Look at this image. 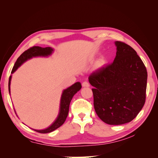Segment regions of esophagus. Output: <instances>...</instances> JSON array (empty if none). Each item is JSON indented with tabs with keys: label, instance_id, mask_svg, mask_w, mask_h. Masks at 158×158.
I'll use <instances>...</instances> for the list:
<instances>
[{
	"label": "esophagus",
	"instance_id": "1",
	"mask_svg": "<svg viewBox=\"0 0 158 158\" xmlns=\"http://www.w3.org/2000/svg\"><path fill=\"white\" fill-rule=\"evenodd\" d=\"M82 86L83 87H89V84L88 82H86V81H84V82H82Z\"/></svg>",
	"mask_w": 158,
	"mask_h": 158
}]
</instances>
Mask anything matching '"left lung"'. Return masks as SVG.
Wrapping results in <instances>:
<instances>
[{
  "instance_id": "left-lung-1",
  "label": "left lung",
  "mask_w": 158,
  "mask_h": 158,
  "mask_svg": "<svg viewBox=\"0 0 158 158\" xmlns=\"http://www.w3.org/2000/svg\"><path fill=\"white\" fill-rule=\"evenodd\" d=\"M117 53L111 64L97 69L89 76L94 87V106L98 116L109 125L132 121L146 102L147 70L135 50L116 41Z\"/></svg>"
}]
</instances>
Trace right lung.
<instances>
[{
	"mask_svg": "<svg viewBox=\"0 0 158 158\" xmlns=\"http://www.w3.org/2000/svg\"><path fill=\"white\" fill-rule=\"evenodd\" d=\"M53 51L51 47H43L39 46H33L30 47V49L25 51L23 53L18 57L16 62L14 64V67L12 70L11 73H14L16 69L20 66L23 63H24L27 59L32 58L33 56H48L52 53V51ZM11 76L9 78L8 82V90L10 93V85ZM82 88V85L80 82H76L72 85L70 87L68 88L63 91V93L62 94L61 100H60V113L56 120L54 122L51 126L44 130H34L35 131L40 133H49L52 131L56 130V128L60 127L64 123L66 117L68 116L69 111V106L72 99H73L74 94L77 93V92Z\"/></svg>",
	"mask_w": 158,
	"mask_h": 158,
	"instance_id": "1",
	"label": "right lung"
}]
</instances>
